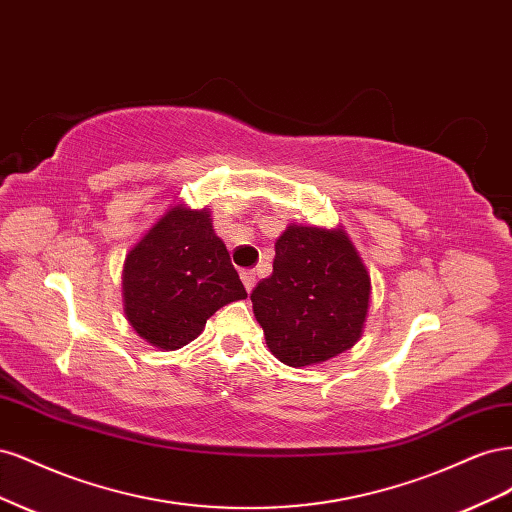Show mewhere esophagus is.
Wrapping results in <instances>:
<instances>
[{"instance_id":"esophagus-1","label":"esophagus","mask_w":512,"mask_h":512,"mask_svg":"<svg viewBox=\"0 0 512 512\" xmlns=\"http://www.w3.org/2000/svg\"><path fill=\"white\" fill-rule=\"evenodd\" d=\"M239 275H241V282H243L245 290L252 292V288L256 286V273L252 269H243Z\"/></svg>"}]
</instances>
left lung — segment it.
<instances>
[{
    "instance_id": "obj_1",
    "label": "left lung",
    "mask_w": 512,
    "mask_h": 512,
    "mask_svg": "<svg viewBox=\"0 0 512 512\" xmlns=\"http://www.w3.org/2000/svg\"><path fill=\"white\" fill-rule=\"evenodd\" d=\"M250 299L277 359L314 365L361 337L369 275L342 230L288 226L275 243L273 273Z\"/></svg>"
}]
</instances>
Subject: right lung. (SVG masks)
<instances>
[{
    "instance_id": "obj_1",
    "label": "right lung",
    "mask_w": 512,
    "mask_h": 512,
    "mask_svg": "<svg viewBox=\"0 0 512 512\" xmlns=\"http://www.w3.org/2000/svg\"><path fill=\"white\" fill-rule=\"evenodd\" d=\"M247 292L209 211L175 207L126 258L123 299L134 331L177 350L200 335L209 316Z\"/></svg>"
}]
</instances>
